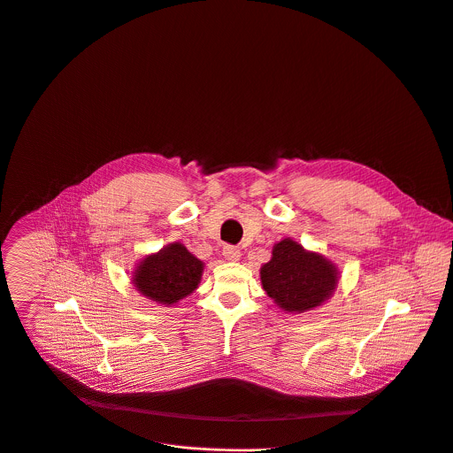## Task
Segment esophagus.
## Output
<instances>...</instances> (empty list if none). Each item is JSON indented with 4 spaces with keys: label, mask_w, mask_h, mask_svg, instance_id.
I'll list each match as a JSON object with an SVG mask.
<instances>
[{
    "label": "esophagus",
    "mask_w": 453,
    "mask_h": 453,
    "mask_svg": "<svg viewBox=\"0 0 453 453\" xmlns=\"http://www.w3.org/2000/svg\"><path fill=\"white\" fill-rule=\"evenodd\" d=\"M224 256H226L229 261H238L240 256H242V252H240V249L234 247V245H226V247H224Z\"/></svg>",
    "instance_id": "obj_1"
}]
</instances>
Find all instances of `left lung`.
Masks as SVG:
<instances>
[{
	"instance_id": "1",
	"label": "left lung",
	"mask_w": 453,
	"mask_h": 453,
	"mask_svg": "<svg viewBox=\"0 0 453 453\" xmlns=\"http://www.w3.org/2000/svg\"><path fill=\"white\" fill-rule=\"evenodd\" d=\"M259 273L266 295L288 313H304L320 306L338 284V270L331 261L304 250L289 238L273 245L272 259Z\"/></svg>"
}]
</instances>
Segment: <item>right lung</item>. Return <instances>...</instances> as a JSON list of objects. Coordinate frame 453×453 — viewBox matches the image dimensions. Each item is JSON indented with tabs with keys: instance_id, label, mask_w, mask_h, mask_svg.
<instances>
[{
	"instance_id": "add662e5",
	"label": "right lung",
	"mask_w": 453,
	"mask_h": 453,
	"mask_svg": "<svg viewBox=\"0 0 453 453\" xmlns=\"http://www.w3.org/2000/svg\"><path fill=\"white\" fill-rule=\"evenodd\" d=\"M203 275V261L181 243H171L157 254L142 259L133 275L136 289L158 304H176L190 295Z\"/></svg>"
}]
</instances>
